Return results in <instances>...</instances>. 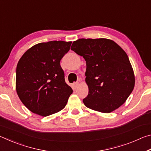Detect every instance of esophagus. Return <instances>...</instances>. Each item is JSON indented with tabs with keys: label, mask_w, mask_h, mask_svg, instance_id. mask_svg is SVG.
Listing matches in <instances>:
<instances>
[{
	"label": "esophagus",
	"mask_w": 151,
	"mask_h": 151,
	"mask_svg": "<svg viewBox=\"0 0 151 151\" xmlns=\"http://www.w3.org/2000/svg\"><path fill=\"white\" fill-rule=\"evenodd\" d=\"M78 85H79V82H75V83H73V86L75 88H77Z\"/></svg>",
	"instance_id": "1"
}]
</instances>
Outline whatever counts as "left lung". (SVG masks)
<instances>
[{
  "label": "left lung",
  "instance_id": "left-lung-1",
  "mask_svg": "<svg viewBox=\"0 0 151 151\" xmlns=\"http://www.w3.org/2000/svg\"><path fill=\"white\" fill-rule=\"evenodd\" d=\"M70 49L86 63L88 94L83 101L85 105L109 113L124 104L135 84L134 71L124 50L107 39H80L73 42Z\"/></svg>",
  "mask_w": 151,
  "mask_h": 151
}]
</instances>
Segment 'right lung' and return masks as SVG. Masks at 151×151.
I'll return each mask as SVG.
<instances>
[{"instance_id":"add662e5","label":"right lung","mask_w":151,"mask_h":151,"mask_svg":"<svg viewBox=\"0 0 151 151\" xmlns=\"http://www.w3.org/2000/svg\"><path fill=\"white\" fill-rule=\"evenodd\" d=\"M72 42H40L25 52L17 66L16 90L27 108L42 116L65 108L73 89L60 65Z\"/></svg>"}]
</instances>
